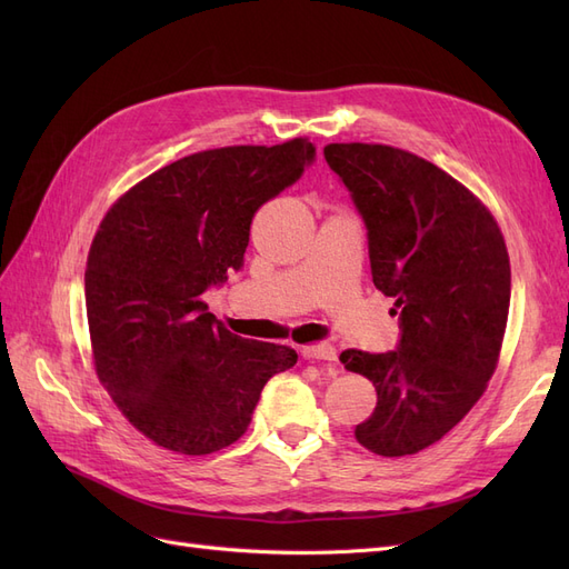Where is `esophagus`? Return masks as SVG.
Instances as JSON below:
<instances>
[{
    "mask_svg": "<svg viewBox=\"0 0 569 569\" xmlns=\"http://www.w3.org/2000/svg\"><path fill=\"white\" fill-rule=\"evenodd\" d=\"M301 353L308 360H327V363H335L337 360V349L332 343H308V347L301 349Z\"/></svg>",
    "mask_w": 569,
    "mask_h": 569,
    "instance_id": "34e87169",
    "label": "esophagus"
}]
</instances>
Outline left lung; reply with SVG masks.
I'll return each mask as SVG.
<instances>
[{
	"label": "left lung",
	"mask_w": 569,
	"mask_h": 569,
	"mask_svg": "<svg viewBox=\"0 0 569 569\" xmlns=\"http://www.w3.org/2000/svg\"><path fill=\"white\" fill-rule=\"evenodd\" d=\"M368 228L372 282L393 297L401 341L341 351L377 391L356 439L387 458L437 443L485 393L501 356L510 258L491 211L441 168L389 144H327Z\"/></svg>",
	"instance_id": "8db88e82"
}]
</instances>
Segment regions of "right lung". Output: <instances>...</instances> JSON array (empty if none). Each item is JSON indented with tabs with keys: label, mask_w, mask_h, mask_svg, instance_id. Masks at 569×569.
<instances>
[{
	"label": "right lung",
	"mask_w": 569,
	"mask_h": 569,
	"mask_svg": "<svg viewBox=\"0 0 569 569\" xmlns=\"http://www.w3.org/2000/svg\"><path fill=\"white\" fill-rule=\"evenodd\" d=\"M313 157L308 137L197 151L130 187L99 222L84 268L94 370L163 449L234 443L266 382L297 363L282 343L232 335L201 295L242 268L256 211Z\"/></svg>",
	"instance_id": "obj_1"
}]
</instances>
